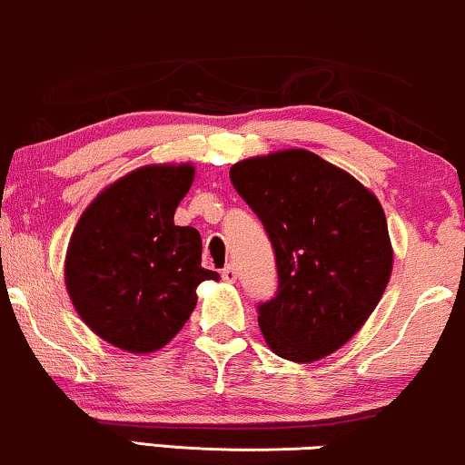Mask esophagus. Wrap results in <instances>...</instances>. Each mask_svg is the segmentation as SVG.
Wrapping results in <instances>:
<instances>
[{"mask_svg": "<svg viewBox=\"0 0 465 465\" xmlns=\"http://www.w3.org/2000/svg\"><path fill=\"white\" fill-rule=\"evenodd\" d=\"M221 277L225 279V282H236V277H238L236 266H233V264H227V266L223 268V271H221Z\"/></svg>", "mask_w": 465, "mask_h": 465, "instance_id": "obj_1", "label": "esophagus"}]
</instances>
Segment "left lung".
Instances as JSON below:
<instances>
[{
	"label": "left lung",
	"mask_w": 465,
	"mask_h": 465,
	"mask_svg": "<svg viewBox=\"0 0 465 465\" xmlns=\"http://www.w3.org/2000/svg\"><path fill=\"white\" fill-rule=\"evenodd\" d=\"M229 179L275 251L277 292L257 303L268 346L290 361L338 351L372 314L392 272L381 203L305 149L242 160Z\"/></svg>",
	"instance_id": "8db88e82"
}]
</instances>
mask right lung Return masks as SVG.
I'll use <instances>...</instances> for the list:
<instances>
[{
  "label": "right lung",
  "instance_id": "add662e5",
  "mask_svg": "<svg viewBox=\"0 0 465 465\" xmlns=\"http://www.w3.org/2000/svg\"><path fill=\"white\" fill-rule=\"evenodd\" d=\"M194 169L143 166L88 205L66 251V290L82 321L105 342L153 353L197 305V286L218 272L201 266V236L173 223Z\"/></svg>",
  "mask_w": 465,
  "mask_h": 465
}]
</instances>
